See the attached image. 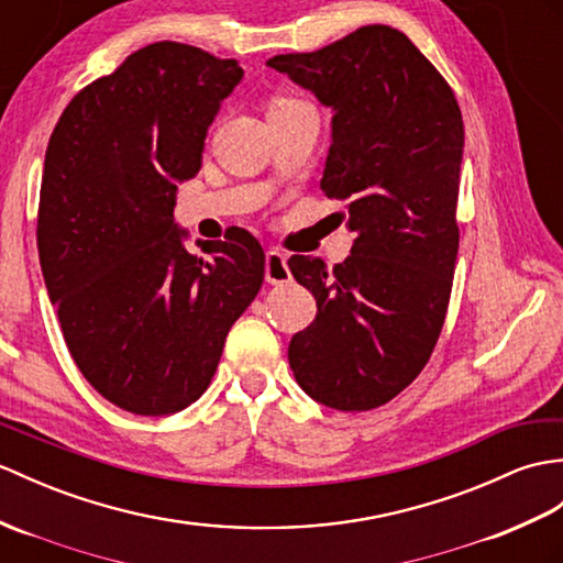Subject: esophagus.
<instances>
[{"mask_svg":"<svg viewBox=\"0 0 563 563\" xmlns=\"http://www.w3.org/2000/svg\"><path fill=\"white\" fill-rule=\"evenodd\" d=\"M266 280L271 285H285L292 280L290 266H287V256L278 250L266 252Z\"/></svg>","mask_w":563,"mask_h":563,"instance_id":"esophagus-1","label":"esophagus"}]
</instances>
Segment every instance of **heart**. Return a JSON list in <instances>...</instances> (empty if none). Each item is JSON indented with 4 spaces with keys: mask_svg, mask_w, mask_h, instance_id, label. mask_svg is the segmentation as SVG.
Returning <instances> with one entry per match:
<instances>
[{
    "mask_svg": "<svg viewBox=\"0 0 563 563\" xmlns=\"http://www.w3.org/2000/svg\"><path fill=\"white\" fill-rule=\"evenodd\" d=\"M287 102H295V100H287V98H278V100H273V102H271V108H276V104H287Z\"/></svg>",
    "mask_w": 563,
    "mask_h": 563,
    "instance_id": "heart-1",
    "label": "heart"
}]
</instances>
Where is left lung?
Masks as SVG:
<instances>
[{"instance_id":"left-lung-1","label":"left lung","mask_w":563,"mask_h":563,"mask_svg":"<svg viewBox=\"0 0 563 563\" xmlns=\"http://www.w3.org/2000/svg\"><path fill=\"white\" fill-rule=\"evenodd\" d=\"M333 110L321 189L341 201L352 252L325 268L290 256L319 313L287 347L307 396L343 412L394 400L446 319L463 161L459 100L434 64L390 25H362L317 52L266 62Z\"/></svg>"}]
</instances>
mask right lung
<instances>
[{
    "instance_id": "obj_1",
    "label": "right lung",
    "mask_w": 563,
    "mask_h": 563,
    "mask_svg": "<svg viewBox=\"0 0 563 563\" xmlns=\"http://www.w3.org/2000/svg\"><path fill=\"white\" fill-rule=\"evenodd\" d=\"M238 59L153 43L88 84L45 153L37 254L64 341L102 398L173 415L211 384L232 323L264 283V250L242 228L189 254L177 181L234 86Z\"/></svg>"
}]
</instances>
